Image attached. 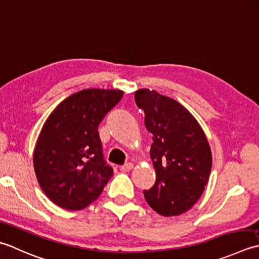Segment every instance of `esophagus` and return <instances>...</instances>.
<instances>
[{
  "label": "esophagus",
  "mask_w": 259,
  "mask_h": 259,
  "mask_svg": "<svg viewBox=\"0 0 259 259\" xmlns=\"http://www.w3.org/2000/svg\"><path fill=\"white\" fill-rule=\"evenodd\" d=\"M133 167H134L133 163H126V164L120 166V170H122L123 172H128V171H131Z\"/></svg>",
  "instance_id": "esophagus-1"
}]
</instances>
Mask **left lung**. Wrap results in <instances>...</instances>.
Here are the masks:
<instances>
[{"mask_svg": "<svg viewBox=\"0 0 259 259\" xmlns=\"http://www.w3.org/2000/svg\"><path fill=\"white\" fill-rule=\"evenodd\" d=\"M134 97L153 134L150 155L156 181L144 197L159 214L180 215L193 207L209 181L212 154L207 136L177 100L146 88L136 91Z\"/></svg>", "mask_w": 259, "mask_h": 259, "instance_id": "obj_1", "label": "left lung"}]
</instances>
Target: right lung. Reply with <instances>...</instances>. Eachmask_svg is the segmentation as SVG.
Returning <instances> with one entry per match:
<instances>
[{"instance_id":"1","label":"right lung","mask_w":259,"mask_h":259,"mask_svg":"<svg viewBox=\"0 0 259 259\" xmlns=\"http://www.w3.org/2000/svg\"><path fill=\"white\" fill-rule=\"evenodd\" d=\"M123 95L116 89H83L62 100L42 126L33 166L41 189L58 207H88L113 177L98 125Z\"/></svg>"}]
</instances>
